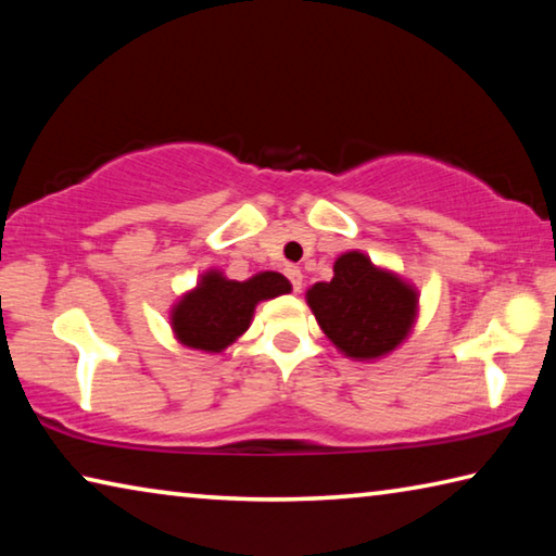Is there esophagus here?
<instances>
[{"mask_svg": "<svg viewBox=\"0 0 556 556\" xmlns=\"http://www.w3.org/2000/svg\"><path fill=\"white\" fill-rule=\"evenodd\" d=\"M287 277L291 281V287H294V291H301V285H304V275H301L299 267H289L287 269Z\"/></svg>", "mask_w": 556, "mask_h": 556, "instance_id": "obj_1", "label": "esophagus"}]
</instances>
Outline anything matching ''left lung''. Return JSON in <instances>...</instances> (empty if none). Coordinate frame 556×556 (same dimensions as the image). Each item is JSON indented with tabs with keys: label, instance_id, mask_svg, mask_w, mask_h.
Returning a JSON list of instances; mask_svg holds the SVG:
<instances>
[{
	"label": "left lung",
	"instance_id": "8db88e82",
	"mask_svg": "<svg viewBox=\"0 0 556 556\" xmlns=\"http://www.w3.org/2000/svg\"><path fill=\"white\" fill-rule=\"evenodd\" d=\"M306 304L338 351L372 363L407 341L419 316V291L361 250L333 262V279L306 289Z\"/></svg>",
	"mask_w": 556,
	"mask_h": 556
}]
</instances>
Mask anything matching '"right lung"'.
<instances>
[{"label":"right lung","instance_id":"1","mask_svg":"<svg viewBox=\"0 0 556 556\" xmlns=\"http://www.w3.org/2000/svg\"><path fill=\"white\" fill-rule=\"evenodd\" d=\"M291 285L279 271H257L250 279H228L220 269H205L193 289L168 308L174 338L203 353H223L248 331L260 301L289 294Z\"/></svg>","mask_w":556,"mask_h":556}]
</instances>
